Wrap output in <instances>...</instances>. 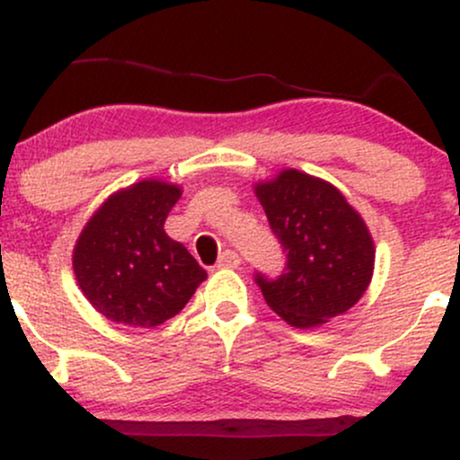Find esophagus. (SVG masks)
I'll use <instances>...</instances> for the list:
<instances>
[{
    "label": "esophagus",
    "mask_w": 460,
    "mask_h": 460,
    "mask_svg": "<svg viewBox=\"0 0 460 460\" xmlns=\"http://www.w3.org/2000/svg\"><path fill=\"white\" fill-rule=\"evenodd\" d=\"M240 255H237L235 251H225L223 255L218 257V263H216V266L218 268H237L240 266Z\"/></svg>",
    "instance_id": "1"
}]
</instances>
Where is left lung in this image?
Instances as JSON below:
<instances>
[{"label": "left lung", "instance_id": "1", "mask_svg": "<svg viewBox=\"0 0 460 460\" xmlns=\"http://www.w3.org/2000/svg\"><path fill=\"white\" fill-rule=\"evenodd\" d=\"M257 199L285 252L277 277L255 272L268 307L298 329L350 309L372 279L374 244L340 190L300 171H283L257 186Z\"/></svg>", "mask_w": 460, "mask_h": 460}]
</instances>
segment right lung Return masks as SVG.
I'll return each mask as SVG.
<instances>
[{
	"mask_svg": "<svg viewBox=\"0 0 460 460\" xmlns=\"http://www.w3.org/2000/svg\"><path fill=\"white\" fill-rule=\"evenodd\" d=\"M179 197L181 190L171 183L140 181L105 200L84 226L73 270L84 296L108 320L142 329L162 324L208 277L164 231Z\"/></svg>",
	"mask_w": 460,
	"mask_h": 460,
	"instance_id": "obj_1",
	"label": "right lung"
}]
</instances>
